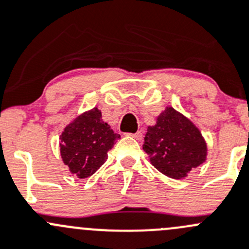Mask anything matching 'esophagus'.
Returning a JSON list of instances; mask_svg holds the SVG:
<instances>
[{
  "mask_svg": "<svg viewBox=\"0 0 249 249\" xmlns=\"http://www.w3.org/2000/svg\"><path fill=\"white\" fill-rule=\"evenodd\" d=\"M126 135H127V136L134 137V139H136V140H141L142 136H143L141 131H137V132H135V134H126Z\"/></svg>",
  "mask_w": 249,
  "mask_h": 249,
  "instance_id": "obj_1",
  "label": "esophagus"
}]
</instances>
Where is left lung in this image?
I'll return each mask as SVG.
<instances>
[{
	"mask_svg": "<svg viewBox=\"0 0 249 249\" xmlns=\"http://www.w3.org/2000/svg\"><path fill=\"white\" fill-rule=\"evenodd\" d=\"M143 149L151 163L164 175L182 178L206 160L207 144L199 130L174 108H166L148 126Z\"/></svg>",
	"mask_w": 249,
	"mask_h": 249,
	"instance_id": "left-lung-1",
	"label": "left lung"
}]
</instances>
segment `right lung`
Wrapping results in <instances>:
<instances>
[{"mask_svg": "<svg viewBox=\"0 0 249 249\" xmlns=\"http://www.w3.org/2000/svg\"><path fill=\"white\" fill-rule=\"evenodd\" d=\"M120 135L103 122L97 108L79 115L60 135V154L73 174L85 178L95 174L107 160Z\"/></svg>", "mask_w": 249, "mask_h": 249, "instance_id": "obj_1", "label": "right lung"}]
</instances>
